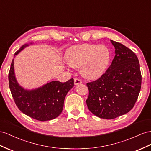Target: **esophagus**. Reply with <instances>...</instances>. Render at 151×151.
I'll return each instance as SVG.
<instances>
[{
    "instance_id": "1",
    "label": "esophagus",
    "mask_w": 151,
    "mask_h": 151,
    "mask_svg": "<svg viewBox=\"0 0 151 151\" xmlns=\"http://www.w3.org/2000/svg\"><path fill=\"white\" fill-rule=\"evenodd\" d=\"M74 82H75V85H76V86H77V85H78V84H80V83H82V80H81L79 78H75L74 79Z\"/></svg>"
}]
</instances>
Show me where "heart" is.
<instances>
[{
    "instance_id": "obj_1",
    "label": "heart",
    "mask_w": 151,
    "mask_h": 151,
    "mask_svg": "<svg viewBox=\"0 0 151 151\" xmlns=\"http://www.w3.org/2000/svg\"><path fill=\"white\" fill-rule=\"evenodd\" d=\"M66 59L71 66L81 68L85 77L96 79L105 73L110 63V53L105 45L83 44L69 48Z\"/></svg>"
}]
</instances>
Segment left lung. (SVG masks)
Masks as SVG:
<instances>
[{"mask_svg": "<svg viewBox=\"0 0 151 151\" xmlns=\"http://www.w3.org/2000/svg\"><path fill=\"white\" fill-rule=\"evenodd\" d=\"M110 41L115 49L111 64L99 78L87 83L88 110L105 119L129 112L138 99L142 83L136 54L122 44Z\"/></svg>", "mask_w": 151, "mask_h": 151, "instance_id": "left-lung-1", "label": "left lung"}]
</instances>
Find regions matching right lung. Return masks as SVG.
Listing matches in <instances>:
<instances>
[{"label": "right lung", "instance_id": "1", "mask_svg": "<svg viewBox=\"0 0 151 151\" xmlns=\"http://www.w3.org/2000/svg\"><path fill=\"white\" fill-rule=\"evenodd\" d=\"M28 46V44L23 45L14 56ZM8 79L11 95L19 110L40 121L52 120L61 114L65 96L74 86V80L71 78L66 82L52 81L36 89H24L15 78L14 59L11 64Z\"/></svg>", "mask_w": 151, "mask_h": 151}]
</instances>
